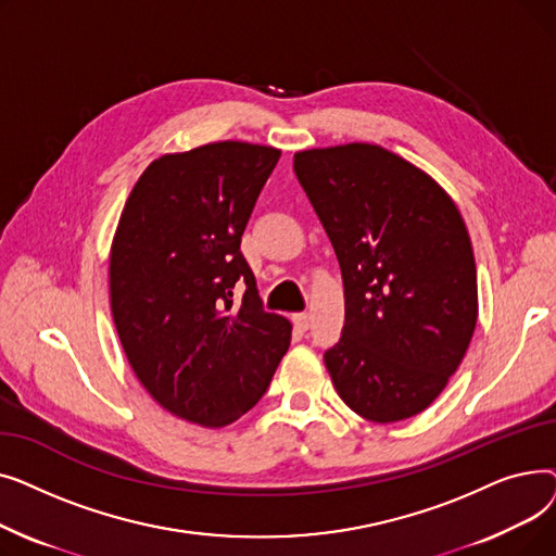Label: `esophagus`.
<instances>
[{
	"label": "esophagus",
	"instance_id": "1",
	"mask_svg": "<svg viewBox=\"0 0 556 556\" xmlns=\"http://www.w3.org/2000/svg\"><path fill=\"white\" fill-rule=\"evenodd\" d=\"M293 323H295V327H298L300 331H306V329L311 327V315H308V313H295V315H293Z\"/></svg>",
	"mask_w": 556,
	"mask_h": 556
}]
</instances>
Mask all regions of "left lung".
I'll list each match as a JSON object with an SVG mask.
<instances>
[{
	"instance_id": "obj_1",
	"label": "left lung",
	"mask_w": 556,
	"mask_h": 556,
	"mask_svg": "<svg viewBox=\"0 0 556 556\" xmlns=\"http://www.w3.org/2000/svg\"><path fill=\"white\" fill-rule=\"evenodd\" d=\"M293 168L342 273L344 327L325 354L340 399L376 424L424 413L478 319L459 210L428 173L376 143L300 151Z\"/></svg>"
}]
</instances>
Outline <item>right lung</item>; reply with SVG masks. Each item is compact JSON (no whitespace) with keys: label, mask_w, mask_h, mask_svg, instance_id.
Returning a JSON list of instances; mask_svg holds the SVG:
<instances>
[{"label":"right lung","mask_w":556,"mask_h":556,"mask_svg":"<svg viewBox=\"0 0 556 556\" xmlns=\"http://www.w3.org/2000/svg\"><path fill=\"white\" fill-rule=\"evenodd\" d=\"M279 155L248 141L162 155L139 175L112 239L110 308L126 358L164 410L202 428L254 407L290 344L293 327L263 311L241 254Z\"/></svg>","instance_id":"right-lung-1"}]
</instances>
